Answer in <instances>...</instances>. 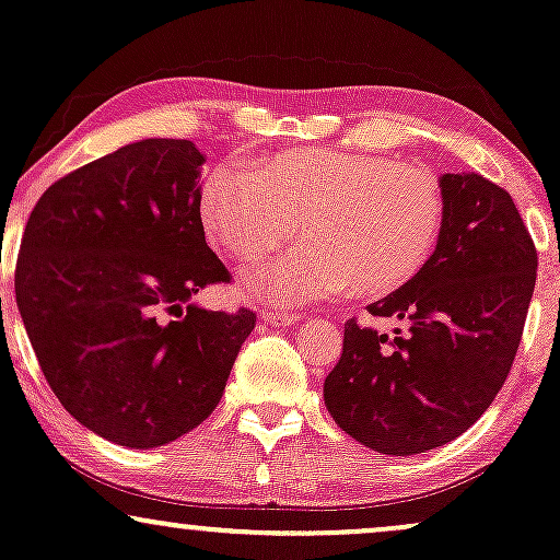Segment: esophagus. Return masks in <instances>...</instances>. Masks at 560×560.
<instances>
[{
    "label": "esophagus",
    "mask_w": 560,
    "mask_h": 560,
    "mask_svg": "<svg viewBox=\"0 0 560 560\" xmlns=\"http://www.w3.org/2000/svg\"><path fill=\"white\" fill-rule=\"evenodd\" d=\"M261 319L267 325H275V328H280V325H296L299 323V314H291V312H261Z\"/></svg>",
    "instance_id": "obj_1"
}]
</instances>
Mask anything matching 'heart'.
Here are the masks:
<instances>
[{"mask_svg": "<svg viewBox=\"0 0 560 560\" xmlns=\"http://www.w3.org/2000/svg\"><path fill=\"white\" fill-rule=\"evenodd\" d=\"M200 222L228 254L246 259L293 232L304 246L241 272L264 304L388 296L416 280L436 250L444 196L431 172L349 150H301L261 163H224L200 185Z\"/></svg>", "mask_w": 560, "mask_h": 560, "instance_id": "1", "label": "heart"}]
</instances>
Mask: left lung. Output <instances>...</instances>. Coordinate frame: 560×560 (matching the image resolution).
Segmentation results:
<instances>
[{
  "label": "left lung",
  "instance_id": "obj_1",
  "mask_svg": "<svg viewBox=\"0 0 560 560\" xmlns=\"http://www.w3.org/2000/svg\"><path fill=\"white\" fill-rule=\"evenodd\" d=\"M444 222L416 280L368 306L394 338L357 319L325 378V407L364 447L418 455L468 431L505 383L537 280V250L502 187L442 174Z\"/></svg>",
  "mask_w": 560,
  "mask_h": 560
}]
</instances>
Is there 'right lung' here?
<instances>
[{
  "instance_id": "1",
  "label": "right lung",
  "mask_w": 560,
  "mask_h": 560,
  "mask_svg": "<svg viewBox=\"0 0 560 560\" xmlns=\"http://www.w3.org/2000/svg\"><path fill=\"white\" fill-rule=\"evenodd\" d=\"M203 161L190 140L124 144L47 187L23 232L15 301L44 378L121 447L203 423L256 325L190 301L230 282L200 222Z\"/></svg>"
}]
</instances>
